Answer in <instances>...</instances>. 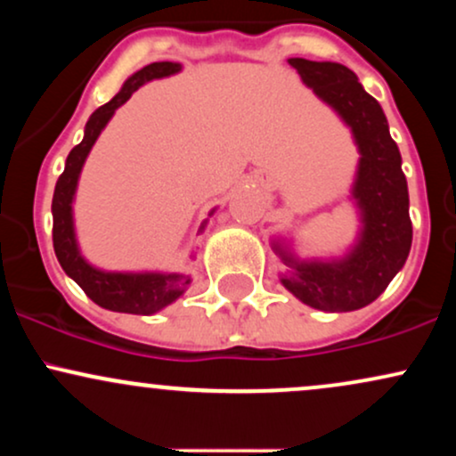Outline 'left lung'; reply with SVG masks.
<instances>
[{"label": "left lung", "instance_id": "left-lung-1", "mask_svg": "<svg viewBox=\"0 0 456 456\" xmlns=\"http://www.w3.org/2000/svg\"><path fill=\"white\" fill-rule=\"evenodd\" d=\"M302 83L332 107L352 130L360 160L352 199L360 214L358 240L338 259H300L281 240L272 248L287 265L281 282L305 305L326 313H347L384 294L411 248L407 180L401 151L390 137L379 102L347 66L289 57Z\"/></svg>", "mask_w": 456, "mask_h": 456}]
</instances>
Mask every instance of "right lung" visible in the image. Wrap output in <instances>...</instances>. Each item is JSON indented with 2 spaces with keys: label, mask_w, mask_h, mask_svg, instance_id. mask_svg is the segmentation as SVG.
<instances>
[{
  "label": "right lung",
  "mask_w": 456,
  "mask_h": 456,
  "mask_svg": "<svg viewBox=\"0 0 456 456\" xmlns=\"http://www.w3.org/2000/svg\"><path fill=\"white\" fill-rule=\"evenodd\" d=\"M180 70L182 64H177V61H154V64L141 68L139 72L128 77L122 90L90 115L83 141L70 150L64 174L60 175L55 184L51 212H53V248L57 261L66 274L86 291L87 297L107 311L154 315L160 308L175 302L191 285V276L180 274V272H107L94 268L78 250L75 218H72V201H75L78 175H81L92 145L96 143L109 119L113 118L115 109L122 107L143 83L151 81V78L171 77ZM212 214L214 210L210 216ZM206 224L208 221H203L199 232H203Z\"/></svg>",
  "instance_id": "obj_1"
}]
</instances>
